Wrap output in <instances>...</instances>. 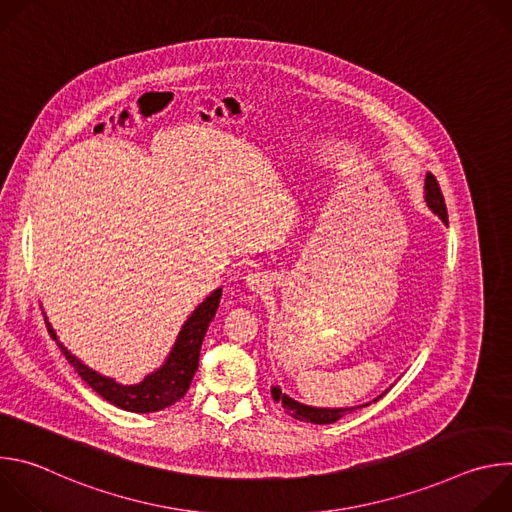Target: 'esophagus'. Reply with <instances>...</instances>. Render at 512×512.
I'll list each match as a JSON object with an SVG mask.
<instances>
[{"label": "esophagus", "instance_id": "esophagus-1", "mask_svg": "<svg viewBox=\"0 0 512 512\" xmlns=\"http://www.w3.org/2000/svg\"><path fill=\"white\" fill-rule=\"evenodd\" d=\"M245 283H247V287H249L251 291H263V289L271 283V279H269V275L263 273V271H251V273L245 277Z\"/></svg>", "mask_w": 512, "mask_h": 512}]
</instances>
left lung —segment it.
Returning <instances> with one entry per match:
<instances>
[{
    "mask_svg": "<svg viewBox=\"0 0 512 512\" xmlns=\"http://www.w3.org/2000/svg\"><path fill=\"white\" fill-rule=\"evenodd\" d=\"M425 202L427 206L431 208L433 214L440 216V221L444 225H448V210H446V202H444V196H442V190H440V184H437L435 176L433 174H427L425 176ZM271 395L275 401H279L283 405V409L291 415L296 417L300 421H310V423H316V425H326V423H334L338 421L340 417H344L346 413H352L360 407H367L371 403H364V405H356V407H312V405H304L296 399H291L289 395L281 393L279 387H271ZM383 397V395H381ZM377 397V399H381ZM375 399V401H377Z\"/></svg>",
    "mask_w": 512,
    "mask_h": 512,
    "instance_id": "left-lung-1",
    "label": "left lung"
}]
</instances>
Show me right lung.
Segmentation results:
<instances>
[{"label": "right lung", "instance_id": "right-lung-1", "mask_svg": "<svg viewBox=\"0 0 512 512\" xmlns=\"http://www.w3.org/2000/svg\"><path fill=\"white\" fill-rule=\"evenodd\" d=\"M223 296V287H216L212 294L190 314V318L184 322L166 362L154 373H150L141 383L137 385H121L115 379L103 377L97 371L89 369L83 360H79L75 354H72L56 336L52 324L46 320V328L52 336V340L58 344L60 352L66 356V360L75 367L79 377L95 391L99 393L105 401L111 405L131 411V413H152V411H162L176 401H180L190 383L192 377L198 369V356H200V346L204 340V334L208 330V324L212 322L218 302H221Z\"/></svg>", "mask_w": 512, "mask_h": 512}]
</instances>
